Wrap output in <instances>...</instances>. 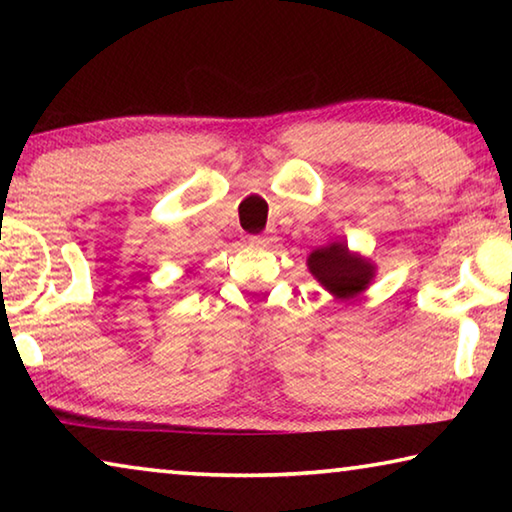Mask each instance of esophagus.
Instances as JSON below:
<instances>
[{
  "label": "esophagus",
  "instance_id": "obj_1",
  "mask_svg": "<svg viewBox=\"0 0 512 512\" xmlns=\"http://www.w3.org/2000/svg\"><path fill=\"white\" fill-rule=\"evenodd\" d=\"M275 241V235H271V232H264V235H255L250 237V244H253L255 248H268Z\"/></svg>",
  "mask_w": 512,
  "mask_h": 512
}]
</instances>
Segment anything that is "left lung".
Returning <instances> with one entry per match:
<instances>
[{
    "mask_svg": "<svg viewBox=\"0 0 512 512\" xmlns=\"http://www.w3.org/2000/svg\"><path fill=\"white\" fill-rule=\"evenodd\" d=\"M309 271L323 287L339 298H352L368 287L372 266L366 259L350 255L345 244H329L318 248L307 259Z\"/></svg>",
    "mask_w": 512,
    "mask_h": 512,
    "instance_id": "obj_1",
    "label": "left lung"
}]
</instances>
